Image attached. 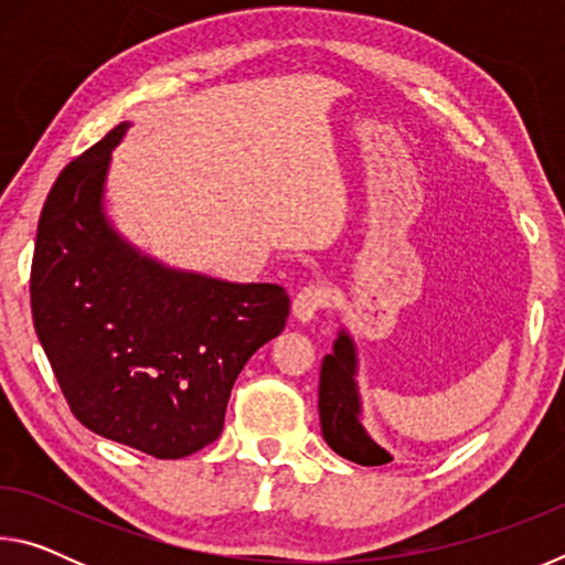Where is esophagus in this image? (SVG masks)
Returning <instances> with one entry per match:
<instances>
[{"mask_svg": "<svg viewBox=\"0 0 565 565\" xmlns=\"http://www.w3.org/2000/svg\"><path fill=\"white\" fill-rule=\"evenodd\" d=\"M329 303V291L327 286L321 284H306L299 289L294 299V317L299 319L301 323L311 321L317 313L323 309V306Z\"/></svg>", "mask_w": 565, "mask_h": 565, "instance_id": "esophagus-1", "label": "esophagus"}]
</instances>
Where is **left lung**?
Listing matches in <instances>:
<instances>
[{
  "instance_id": "8db88e82",
  "label": "left lung",
  "mask_w": 565,
  "mask_h": 565,
  "mask_svg": "<svg viewBox=\"0 0 565 565\" xmlns=\"http://www.w3.org/2000/svg\"><path fill=\"white\" fill-rule=\"evenodd\" d=\"M319 418L323 441L339 456L359 466H384L391 461V454L381 448L361 424L356 349L347 331H339L333 351L321 361Z\"/></svg>"
}]
</instances>
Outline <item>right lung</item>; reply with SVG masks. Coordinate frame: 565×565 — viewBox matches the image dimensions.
Instances as JSON below:
<instances>
[{"instance_id": "add662e5", "label": "right lung", "mask_w": 565, "mask_h": 565, "mask_svg": "<svg viewBox=\"0 0 565 565\" xmlns=\"http://www.w3.org/2000/svg\"><path fill=\"white\" fill-rule=\"evenodd\" d=\"M129 124L62 169L32 259V317L82 426L154 458L216 441L236 376L279 337L289 296L149 259L104 216L111 149Z\"/></svg>"}]
</instances>
